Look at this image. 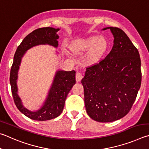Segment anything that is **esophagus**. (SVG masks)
<instances>
[{"instance_id":"esophagus-1","label":"esophagus","mask_w":149,"mask_h":149,"mask_svg":"<svg viewBox=\"0 0 149 149\" xmlns=\"http://www.w3.org/2000/svg\"><path fill=\"white\" fill-rule=\"evenodd\" d=\"M83 78L82 74L80 72H77L76 74V80L77 82H80Z\"/></svg>"}]
</instances>
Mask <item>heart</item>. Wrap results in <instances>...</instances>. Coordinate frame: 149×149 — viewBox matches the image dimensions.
<instances>
[{
    "label": "heart",
    "mask_w": 149,
    "mask_h": 149,
    "mask_svg": "<svg viewBox=\"0 0 149 149\" xmlns=\"http://www.w3.org/2000/svg\"><path fill=\"white\" fill-rule=\"evenodd\" d=\"M109 48V43L103 36H92L77 40L71 46L74 54H81L88 51L86 57L88 63L95 64L103 57Z\"/></svg>",
    "instance_id": "obj_1"
}]
</instances>
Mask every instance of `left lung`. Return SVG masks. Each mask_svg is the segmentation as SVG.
Returning a JSON list of instances; mask_svg holds the SVG:
<instances>
[{"label": "left lung", "instance_id": "1", "mask_svg": "<svg viewBox=\"0 0 149 149\" xmlns=\"http://www.w3.org/2000/svg\"><path fill=\"white\" fill-rule=\"evenodd\" d=\"M114 44L104 59L88 67L81 83L88 115L95 121L111 122L129 113L141 83L137 49L120 29L108 27Z\"/></svg>", "mask_w": 149, "mask_h": 149}]
</instances>
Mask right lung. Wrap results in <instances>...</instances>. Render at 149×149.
I'll return each mask as SVG.
<instances>
[{"label":"right lung","instance_id":"right-lung-1","mask_svg":"<svg viewBox=\"0 0 149 149\" xmlns=\"http://www.w3.org/2000/svg\"><path fill=\"white\" fill-rule=\"evenodd\" d=\"M59 29L53 27L39 28L25 36L15 51L14 61L10 70V82L15 105L24 115L34 120L45 121L56 118L63 110L65 100L72 87L76 83L74 70L65 71L58 70L42 106L37 111H31L25 107L18 95L17 80L18 70L22 57L28 49L34 46L48 44L57 48L59 36L57 32Z\"/></svg>","mask_w":149,"mask_h":149}]
</instances>
